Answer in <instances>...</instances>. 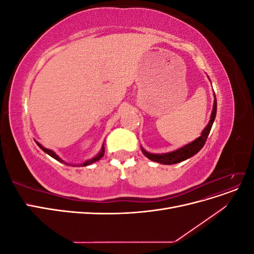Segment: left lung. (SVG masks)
I'll return each instance as SVG.
<instances>
[{
  "instance_id": "obj_1",
  "label": "left lung",
  "mask_w": 254,
  "mask_h": 254,
  "mask_svg": "<svg viewBox=\"0 0 254 254\" xmlns=\"http://www.w3.org/2000/svg\"><path fill=\"white\" fill-rule=\"evenodd\" d=\"M216 110H217V101H216V96H215V94H214V105H213V110L211 113V119H210L209 124H207L206 127L203 129V131L201 132L200 136L197 137L195 141L190 142L188 145L183 146V147L177 149L175 151H172V152L157 153V155H155V153H150L141 147L143 153L149 160L155 161V162H158L161 164H165V165H172V164L179 163V162H182V161H184V160L193 157L204 146L207 136H209V133L211 131V128H212V125L214 123L215 117H216Z\"/></svg>"
}]
</instances>
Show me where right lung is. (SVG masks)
I'll return each mask as SVG.
<instances>
[{
  "label": "right lung",
  "instance_id": "obj_1",
  "mask_svg": "<svg viewBox=\"0 0 254 254\" xmlns=\"http://www.w3.org/2000/svg\"><path fill=\"white\" fill-rule=\"evenodd\" d=\"M36 143H37V145L39 146V147L44 151V152H47L48 155H50L52 158H54V159H56L57 161H59V162H61V163H64V164H66V165H70V164H67L66 162H64V160H61L55 152H54L53 150H51V149H48V148H45V147H43V146L40 144V143H38L37 141H36ZM104 153H105V147H104V144H103V147H102V149H101V151H99V153L97 156H95L94 158H92V159H90V160H88V161H86V162H83V163H81V164H78V165H76V166H87V165H90V164H92V163H94V162H96V161H98L99 159H102L103 158V156H104ZM74 166V165H73Z\"/></svg>",
  "mask_w": 254,
  "mask_h": 254
}]
</instances>
